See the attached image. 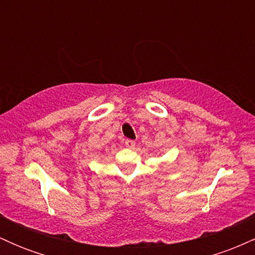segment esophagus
Listing matches in <instances>:
<instances>
[{"instance_id":"1","label":"esophagus","mask_w":255,"mask_h":255,"mask_svg":"<svg viewBox=\"0 0 255 255\" xmlns=\"http://www.w3.org/2000/svg\"><path fill=\"white\" fill-rule=\"evenodd\" d=\"M125 144H126V147H128V148H133L134 146H135V141H134V140H130V139H127L125 141Z\"/></svg>"}]
</instances>
